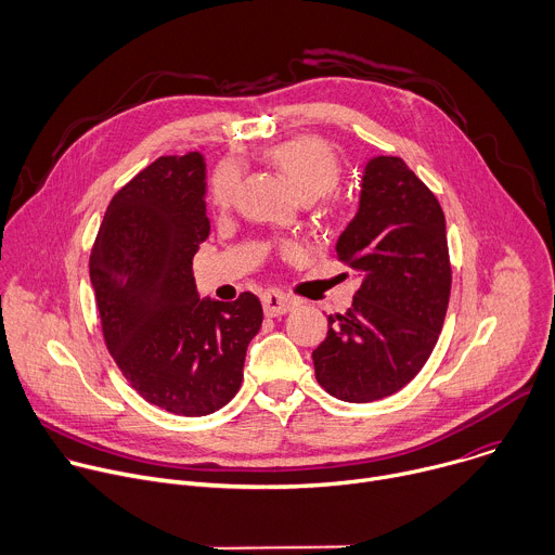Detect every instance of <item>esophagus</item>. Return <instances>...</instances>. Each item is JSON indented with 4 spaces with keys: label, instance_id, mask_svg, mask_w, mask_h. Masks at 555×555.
Returning a JSON list of instances; mask_svg holds the SVG:
<instances>
[{
    "label": "esophagus",
    "instance_id": "obj_1",
    "mask_svg": "<svg viewBox=\"0 0 555 555\" xmlns=\"http://www.w3.org/2000/svg\"><path fill=\"white\" fill-rule=\"evenodd\" d=\"M261 302H263V309H266V315H270V319H274V315H283V313H287L292 307H294V302H292V298L289 296H285V294H281V292H266L263 296H261Z\"/></svg>",
    "mask_w": 555,
    "mask_h": 555
}]
</instances>
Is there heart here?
<instances>
[{"label": "heart", "instance_id": "obj_1", "mask_svg": "<svg viewBox=\"0 0 555 555\" xmlns=\"http://www.w3.org/2000/svg\"><path fill=\"white\" fill-rule=\"evenodd\" d=\"M268 160L289 180L302 199H315L334 191L343 178L338 153L315 135H294L266 151ZM242 180V165L234 157H223L210 178V202L228 208L234 202Z\"/></svg>", "mask_w": 555, "mask_h": 555}]
</instances>
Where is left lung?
Masks as SVG:
<instances>
[{
  "label": "left lung",
  "instance_id": "left-lung-1",
  "mask_svg": "<svg viewBox=\"0 0 555 555\" xmlns=\"http://www.w3.org/2000/svg\"><path fill=\"white\" fill-rule=\"evenodd\" d=\"M336 253L362 283L353 305L330 315L327 338L311 358L330 395L364 404L398 392L422 371L450 300L446 217L402 157L369 160L360 208Z\"/></svg>",
  "mask_w": 555,
  "mask_h": 555
}]
</instances>
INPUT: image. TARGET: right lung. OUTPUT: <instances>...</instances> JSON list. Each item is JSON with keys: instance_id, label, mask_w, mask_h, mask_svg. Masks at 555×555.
<instances>
[{"instance_id": "right-lung-1", "label": "right lung", "mask_w": 555, "mask_h": 555, "mask_svg": "<svg viewBox=\"0 0 555 555\" xmlns=\"http://www.w3.org/2000/svg\"><path fill=\"white\" fill-rule=\"evenodd\" d=\"M202 153L163 155L109 202L90 257L105 345L142 398L184 417L225 406L263 323L253 292L199 298L193 257L208 240Z\"/></svg>"}]
</instances>
